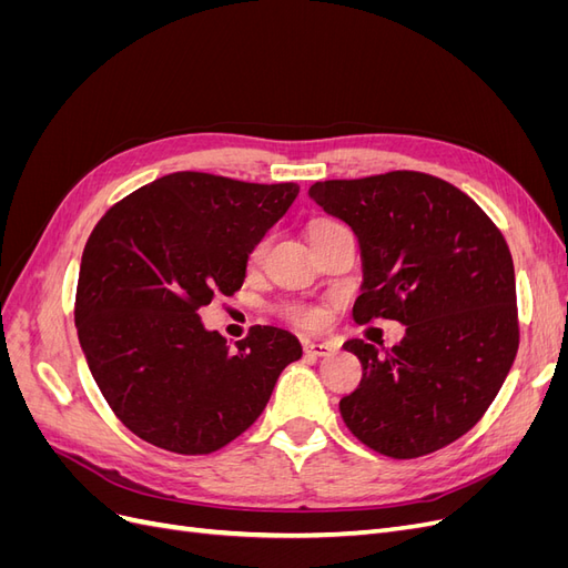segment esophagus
<instances>
[{
  "label": "esophagus",
  "mask_w": 568,
  "mask_h": 568,
  "mask_svg": "<svg viewBox=\"0 0 568 568\" xmlns=\"http://www.w3.org/2000/svg\"><path fill=\"white\" fill-rule=\"evenodd\" d=\"M303 351L307 353V355H315V357H324V355H329L332 351H336V346L334 343H329V341H303Z\"/></svg>",
  "instance_id": "esophagus-1"
}]
</instances>
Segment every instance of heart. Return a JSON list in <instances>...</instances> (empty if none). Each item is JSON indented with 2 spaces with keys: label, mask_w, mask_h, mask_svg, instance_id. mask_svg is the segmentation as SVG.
Returning a JSON list of instances; mask_svg holds the SVG:
<instances>
[{
  "label": "heart",
  "mask_w": 568,
  "mask_h": 568,
  "mask_svg": "<svg viewBox=\"0 0 568 568\" xmlns=\"http://www.w3.org/2000/svg\"><path fill=\"white\" fill-rule=\"evenodd\" d=\"M332 227H336V222H332V220H317V222H313L311 236L317 234V232H324V230H332ZM270 242H272L270 236H261V239H257V242L248 248V255H246L248 270H257V267L263 265V261L267 257V251H270ZM284 313H286V317H288L291 322H296V324H301V326H307V329H315V326H320V324L324 322L322 307L311 305V303L286 305Z\"/></svg>",
  "instance_id": "obj_1"
}]
</instances>
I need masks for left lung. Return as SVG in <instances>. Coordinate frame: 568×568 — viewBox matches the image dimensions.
<instances>
[{
	"label": "left lung",
	"mask_w": 568,
	"mask_h": 568,
	"mask_svg": "<svg viewBox=\"0 0 568 568\" xmlns=\"http://www.w3.org/2000/svg\"><path fill=\"white\" fill-rule=\"evenodd\" d=\"M311 199L346 222L363 251L357 324H405L388 351L348 341L363 382L341 400L357 440L393 459L436 453L486 415L519 351L517 282L503 232L450 182L393 170L326 180Z\"/></svg>",
	"instance_id": "1"
}]
</instances>
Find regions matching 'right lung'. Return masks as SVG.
Returning <instances> with one entry per match:
<instances>
[{
  "label": "right lung",
  "instance_id": "add662e5",
  "mask_svg": "<svg viewBox=\"0 0 568 568\" xmlns=\"http://www.w3.org/2000/svg\"><path fill=\"white\" fill-rule=\"evenodd\" d=\"M298 184L173 173L118 201L82 251L75 326L90 372L134 436L178 455L225 448L263 415L303 355L277 326L232 348L201 307L244 284L248 248L298 196Z\"/></svg>",
  "mask_w": 568,
  "mask_h": 568
}]
</instances>
